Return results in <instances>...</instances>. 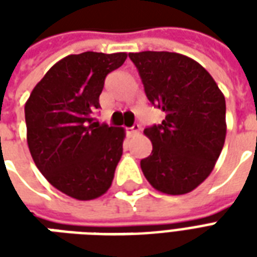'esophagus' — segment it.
<instances>
[{
    "mask_svg": "<svg viewBox=\"0 0 257 257\" xmlns=\"http://www.w3.org/2000/svg\"><path fill=\"white\" fill-rule=\"evenodd\" d=\"M139 132H140V125H139V123H135L132 128L126 129V134H128L129 136H134V135L139 134Z\"/></svg>",
    "mask_w": 257,
    "mask_h": 257,
    "instance_id": "esophagus-1",
    "label": "esophagus"
}]
</instances>
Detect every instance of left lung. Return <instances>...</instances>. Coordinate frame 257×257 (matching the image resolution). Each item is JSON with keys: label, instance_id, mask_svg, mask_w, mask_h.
I'll return each instance as SVG.
<instances>
[{"label": "left lung", "instance_id": "left-lung-1", "mask_svg": "<svg viewBox=\"0 0 257 257\" xmlns=\"http://www.w3.org/2000/svg\"><path fill=\"white\" fill-rule=\"evenodd\" d=\"M147 99L165 112L160 125L145 129L153 151L140 161L158 191H193L213 171L226 139V100L206 70L175 52L129 53Z\"/></svg>", "mask_w": 257, "mask_h": 257}]
</instances>
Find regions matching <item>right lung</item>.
<instances>
[{
  "label": "right lung",
  "instance_id": "obj_1",
  "mask_svg": "<svg viewBox=\"0 0 257 257\" xmlns=\"http://www.w3.org/2000/svg\"><path fill=\"white\" fill-rule=\"evenodd\" d=\"M126 53L84 52L53 64L26 101L27 145L40 172L71 198L89 201L110 189L122 156L123 128L99 123L107 74Z\"/></svg>",
  "mask_w": 257,
  "mask_h": 257
}]
</instances>
